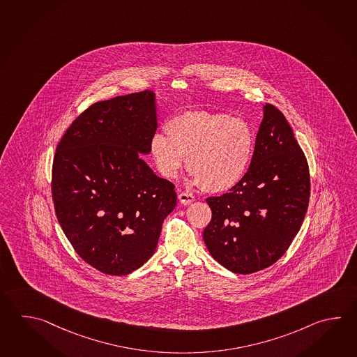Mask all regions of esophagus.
I'll list each match as a JSON object with an SVG mask.
<instances>
[{
    "mask_svg": "<svg viewBox=\"0 0 357 357\" xmlns=\"http://www.w3.org/2000/svg\"><path fill=\"white\" fill-rule=\"evenodd\" d=\"M179 201L184 206H188V204H192L195 201V196H192L190 193H187V192H183V193L179 195Z\"/></svg>",
    "mask_w": 357,
    "mask_h": 357,
    "instance_id": "obj_1",
    "label": "esophagus"
}]
</instances>
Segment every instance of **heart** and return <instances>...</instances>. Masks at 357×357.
Returning <instances> with one entry per match:
<instances>
[{
  "label": "heart",
  "mask_w": 357,
  "mask_h": 357,
  "mask_svg": "<svg viewBox=\"0 0 357 357\" xmlns=\"http://www.w3.org/2000/svg\"><path fill=\"white\" fill-rule=\"evenodd\" d=\"M165 135H153L150 153L161 175L175 179L187 156L192 182L210 193L234 188L247 173L255 150L252 127L241 116L187 110L170 118Z\"/></svg>",
  "instance_id": "b5f03b06"
}]
</instances>
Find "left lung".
Returning <instances> with one entry per match:
<instances>
[{
  "label": "left lung",
  "mask_w": 357,
  "mask_h": 357,
  "mask_svg": "<svg viewBox=\"0 0 357 357\" xmlns=\"http://www.w3.org/2000/svg\"><path fill=\"white\" fill-rule=\"evenodd\" d=\"M309 196L305 155L284 114L266 104L247 173L229 193L206 199L212 218L204 229V244L234 273L267 268L291 245Z\"/></svg>",
  "instance_id": "8db88e82"
}]
</instances>
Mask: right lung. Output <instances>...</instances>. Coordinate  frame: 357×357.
Instances as JSON below:
<instances>
[{
  "label": "right lung",
  "instance_id": "right-lung-1",
  "mask_svg": "<svg viewBox=\"0 0 357 357\" xmlns=\"http://www.w3.org/2000/svg\"><path fill=\"white\" fill-rule=\"evenodd\" d=\"M156 128V96L145 90L95 102L56 149L52 196L59 225L102 273L124 276L147 262L175 208L174 184L142 159Z\"/></svg>",
  "mask_w": 357,
  "mask_h": 357
}]
</instances>
